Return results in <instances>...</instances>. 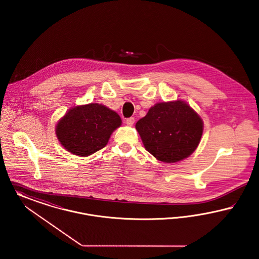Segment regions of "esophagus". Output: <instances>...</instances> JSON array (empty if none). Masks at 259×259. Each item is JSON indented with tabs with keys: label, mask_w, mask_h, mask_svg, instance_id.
Returning a JSON list of instances; mask_svg holds the SVG:
<instances>
[{
	"label": "esophagus",
	"mask_w": 259,
	"mask_h": 259,
	"mask_svg": "<svg viewBox=\"0 0 259 259\" xmlns=\"http://www.w3.org/2000/svg\"><path fill=\"white\" fill-rule=\"evenodd\" d=\"M135 118H128V119H126V121H125V123L128 125V126H132V125H134V123H135Z\"/></svg>",
	"instance_id": "1"
}]
</instances>
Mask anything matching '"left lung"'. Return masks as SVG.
<instances>
[{"mask_svg":"<svg viewBox=\"0 0 259 259\" xmlns=\"http://www.w3.org/2000/svg\"><path fill=\"white\" fill-rule=\"evenodd\" d=\"M145 149L157 160L177 163L188 158L200 144L204 122L180 99L158 102L136 123Z\"/></svg>","mask_w":259,"mask_h":259,"instance_id":"1","label":"left lung"}]
</instances>
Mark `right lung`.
Wrapping results in <instances>:
<instances>
[{
	"instance_id": "1",
	"label": "right lung",
	"mask_w": 259,
	"mask_h": 259,
	"mask_svg": "<svg viewBox=\"0 0 259 259\" xmlns=\"http://www.w3.org/2000/svg\"><path fill=\"white\" fill-rule=\"evenodd\" d=\"M122 124L115 111L98 103L71 107L55 125L60 144L79 157H88L105 147L110 136Z\"/></svg>"
}]
</instances>
